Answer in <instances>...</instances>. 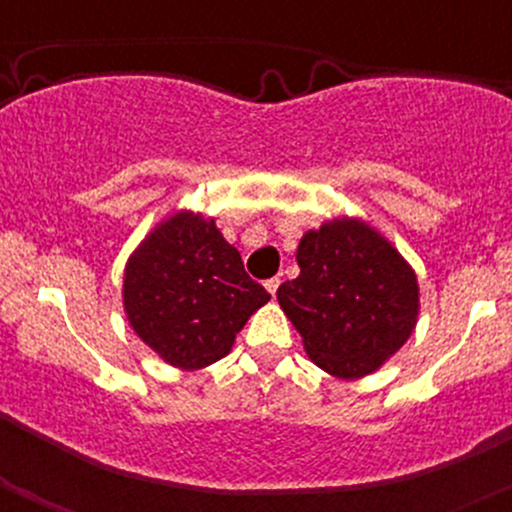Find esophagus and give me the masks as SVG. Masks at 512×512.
<instances>
[{"label": "esophagus", "instance_id": "1", "mask_svg": "<svg viewBox=\"0 0 512 512\" xmlns=\"http://www.w3.org/2000/svg\"><path fill=\"white\" fill-rule=\"evenodd\" d=\"M279 284H281V281H279V276H272V279H267V281H264V289H267V291L272 293V296H274L276 289H279Z\"/></svg>", "mask_w": 512, "mask_h": 512}]
</instances>
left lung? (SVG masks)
Wrapping results in <instances>:
<instances>
[{
  "label": "left lung",
  "mask_w": 512,
  "mask_h": 512,
  "mask_svg": "<svg viewBox=\"0 0 512 512\" xmlns=\"http://www.w3.org/2000/svg\"><path fill=\"white\" fill-rule=\"evenodd\" d=\"M301 274L276 301L310 361L342 380L375 373L419 320V281L395 245L354 216L310 228L296 250Z\"/></svg>",
  "instance_id": "8db88e82"
}]
</instances>
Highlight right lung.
Masks as SVG:
<instances>
[{"mask_svg": "<svg viewBox=\"0 0 512 512\" xmlns=\"http://www.w3.org/2000/svg\"><path fill=\"white\" fill-rule=\"evenodd\" d=\"M269 301L216 221L180 209L156 223L125 264L122 305L137 337L163 361L199 370L231 351Z\"/></svg>", "mask_w": 512, "mask_h": 512, "instance_id": "obj_1", "label": "right lung"}]
</instances>
